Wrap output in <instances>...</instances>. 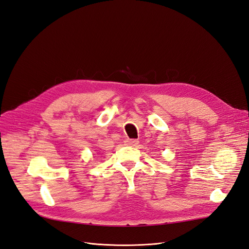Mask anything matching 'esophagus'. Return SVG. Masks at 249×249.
<instances>
[{
	"instance_id": "1",
	"label": "esophagus",
	"mask_w": 249,
	"mask_h": 249,
	"mask_svg": "<svg viewBox=\"0 0 249 249\" xmlns=\"http://www.w3.org/2000/svg\"><path fill=\"white\" fill-rule=\"evenodd\" d=\"M138 143H139V141L136 139H126L125 140V145H127V146H136Z\"/></svg>"
}]
</instances>
